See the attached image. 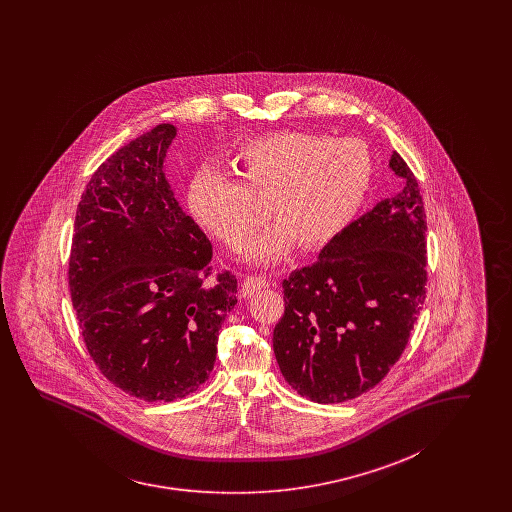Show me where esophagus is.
Here are the masks:
<instances>
[{"mask_svg":"<svg viewBox=\"0 0 512 512\" xmlns=\"http://www.w3.org/2000/svg\"><path fill=\"white\" fill-rule=\"evenodd\" d=\"M270 285V281L266 279V276H246L242 281V296L255 295L257 291L266 289Z\"/></svg>","mask_w":512,"mask_h":512,"instance_id":"obj_1","label":"esophagus"}]
</instances>
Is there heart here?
Masks as SVG:
<instances>
[{
    "label": "heart",
    "mask_w": 512,
    "mask_h": 512,
    "mask_svg": "<svg viewBox=\"0 0 512 512\" xmlns=\"http://www.w3.org/2000/svg\"><path fill=\"white\" fill-rule=\"evenodd\" d=\"M242 182L202 167L189 182V208L225 246L240 249L268 216L278 223L253 238L246 255L274 263L295 242L319 248L351 223L372 184L370 150L357 139L279 131L244 142L234 155Z\"/></svg>",
    "instance_id": "obj_1"
}]
</instances>
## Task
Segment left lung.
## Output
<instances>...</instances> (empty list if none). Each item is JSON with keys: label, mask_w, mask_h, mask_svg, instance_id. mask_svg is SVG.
<instances>
[{"label": "left lung", "mask_w": 512, "mask_h": 512, "mask_svg": "<svg viewBox=\"0 0 512 512\" xmlns=\"http://www.w3.org/2000/svg\"><path fill=\"white\" fill-rule=\"evenodd\" d=\"M402 191L377 202L283 279L274 353L285 381L311 402L353 400L402 357L426 298V214L398 152Z\"/></svg>", "instance_id": "8db88e82"}]
</instances>
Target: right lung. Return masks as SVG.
<instances>
[{
	"label": "right lung",
	"mask_w": 512,
	"mask_h": 512,
	"mask_svg": "<svg viewBox=\"0 0 512 512\" xmlns=\"http://www.w3.org/2000/svg\"><path fill=\"white\" fill-rule=\"evenodd\" d=\"M161 124L93 172L78 202L69 289L95 366L144 402H172L214 368L236 278L212 279V244L165 178Z\"/></svg>",
	"instance_id": "1"
}]
</instances>
